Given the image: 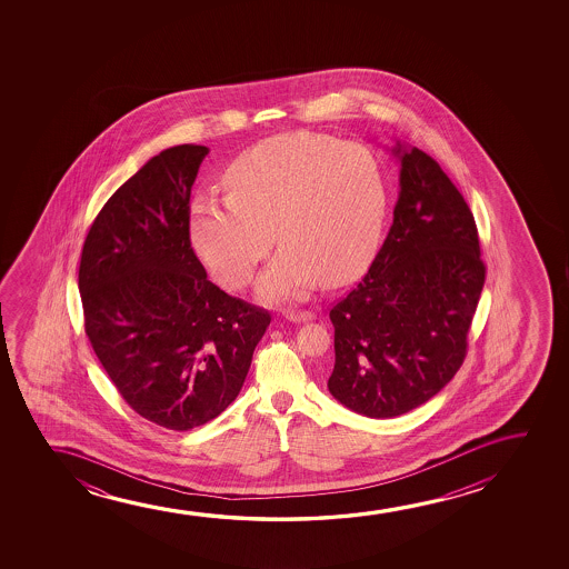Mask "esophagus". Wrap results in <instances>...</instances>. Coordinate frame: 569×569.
<instances>
[{"mask_svg": "<svg viewBox=\"0 0 569 569\" xmlns=\"http://www.w3.org/2000/svg\"><path fill=\"white\" fill-rule=\"evenodd\" d=\"M286 319L291 320V322H309V320L315 319V312L312 311H289L286 312Z\"/></svg>", "mask_w": 569, "mask_h": 569, "instance_id": "34e87169", "label": "esophagus"}]
</instances>
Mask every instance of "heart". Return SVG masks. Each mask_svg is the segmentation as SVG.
I'll return each mask as SVG.
<instances>
[{
    "instance_id": "b5f03b06",
    "label": "heart",
    "mask_w": 569,
    "mask_h": 569,
    "mask_svg": "<svg viewBox=\"0 0 569 569\" xmlns=\"http://www.w3.org/2000/svg\"><path fill=\"white\" fill-rule=\"evenodd\" d=\"M226 198L196 196L188 234L216 280L242 289L276 241L257 283L266 303L301 301L366 272L381 242L389 187L371 149L327 133H281L227 167Z\"/></svg>"
}]
</instances>
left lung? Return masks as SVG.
<instances>
[{
  "mask_svg": "<svg viewBox=\"0 0 569 569\" xmlns=\"http://www.w3.org/2000/svg\"><path fill=\"white\" fill-rule=\"evenodd\" d=\"M395 219L373 264L335 305L328 390L367 418H397L436 397L467 356L486 268L475 216L441 167L397 141Z\"/></svg>",
  "mask_w": 569,
  "mask_h": 569,
  "instance_id": "8db88e82",
  "label": "left lung"
}]
</instances>
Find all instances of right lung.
Masks as SVG:
<instances>
[{"label":"right lung","mask_w":569,"mask_h":569,"mask_svg":"<svg viewBox=\"0 0 569 569\" xmlns=\"http://www.w3.org/2000/svg\"><path fill=\"white\" fill-rule=\"evenodd\" d=\"M206 146L151 157L89 229L79 293L86 332L118 392L174 431L233 402L270 315L208 280L190 247V190Z\"/></svg>","instance_id":"right-lung-1"}]
</instances>
